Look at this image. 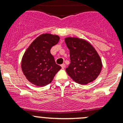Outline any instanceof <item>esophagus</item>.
<instances>
[{
  "label": "esophagus",
  "mask_w": 123,
  "mask_h": 123,
  "mask_svg": "<svg viewBox=\"0 0 123 123\" xmlns=\"http://www.w3.org/2000/svg\"><path fill=\"white\" fill-rule=\"evenodd\" d=\"M61 67L62 68L64 69V68H65V64H62L61 65Z\"/></svg>",
  "instance_id": "34e87169"
}]
</instances>
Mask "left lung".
Segmentation results:
<instances>
[{
    "label": "left lung",
    "mask_w": 123,
    "mask_h": 123,
    "mask_svg": "<svg viewBox=\"0 0 123 123\" xmlns=\"http://www.w3.org/2000/svg\"><path fill=\"white\" fill-rule=\"evenodd\" d=\"M71 63L66 68L75 82L86 85L96 80L101 71L102 64L99 55L90 43L78 37H66Z\"/></svg>",
    "instance_id": "obj_1"
}]
</instances>
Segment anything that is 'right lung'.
Listing matches in <instances>:
<instances>
[{"mask_svg": "<svg viewBox=\"0 0 123 123\" xmlns=\"http://www.w3.org/2000/svg\"><path fill=\"white\" fill-rule=\"evenodd\" d=\"M57 35L42 34L28 46L21 61V68L26 79L37 86H44L52 82L61 67L57 65L50 49L59 40Z\"/></svg>", "mask_w": 123, "mask_h": 123, "instance_id": "add662e5", "label": "right lung"}]
</instances>
